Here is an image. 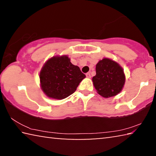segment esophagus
Segmentation results:
<instances>
[{
    "mask_svg": "<svg viewBox=\"0 0 156 156\" xmlns=\"http://www.w3.org/2000/svg\"><path fill=\"white\" fill-rule=\"evenodd\" d=\"M86 76H87V78H91V73H90V72L87 73H86Z\"/></svg>",
    "mask_w": 156,
    "mask_h": 156,
    "instance_id": "1",
    "label": "esophagus"
}]
</instances>
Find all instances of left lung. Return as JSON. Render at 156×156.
Returning a JSON list of instances; mask_svg holds the SVG:
<instances>
[{
	"mask_svg": "<svg viewBox=\"0 0 156 156\" xmlns=\"http://www.w3.org/2000/svg\"><path fill=\"white\" fill-rule=\"evenodd\" d=\"M96 72L92 81L100 96L109 98L122 91L125 83V75L118 63L105 58L97 63Z\"/></svg>",
	"mask_w": 156,
	"mask_h": 156,
	"instance_id": "left-lung-1",
	"label": "left lung"
}]
</instances>
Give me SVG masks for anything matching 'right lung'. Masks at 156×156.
Instances as JSON below:
<instances>
[{
	"label": "right lung",
	"mask_w": 156,
	"mask_h": 156,
	"mask_svg": "<svg viewBox=\"0 0 156 156\" xmlns=\"http://www.w3.org/2000/svg\"><path fill=\"white\" fill-rule=\"evenodd\" d=\"M42 90L47 96L62 100L74 93L86 77L67 56H54L44 63L40 72Z\"/></svg>",
	"instance_id": "obj_1"
}]
</instances>
